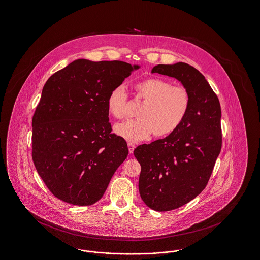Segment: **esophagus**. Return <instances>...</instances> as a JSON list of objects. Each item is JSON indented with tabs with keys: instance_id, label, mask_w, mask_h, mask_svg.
<instances>
[{
	"instance_id": "34e87169",
	"label": "esophagus",
	"mask_w": 260,
	"mask_h": 260,
	"mask_svg": "<svg viewBox=\"0 0 260 260\" xmlns=\"http://www.w3.org/2000/svg\"><path fill=\"white\" fill-rule=\"evenodd\" d=\"M128 148H129V154L131 155V154H133V151H134V149H135V145L133 144V143H128Z\"/></svg>"
}]
</instances>
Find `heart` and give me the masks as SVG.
I'll use <instances>...</instances> for the list:
<instances>
[{"instance_id":"obj_1","label":"heart","mask_w":260,"mask_h":260,"mask_svg":"<svg viewBox=\"0 0 260 260\" xmlns=\"http://www.w3.org/2000/svg\"><path fill=\"white\" fill-rule=\"evenodd\" d=\"M134 90L144 104L136 113L137 119L117 124L114 131L122 138L138 142L150 137L173 134L185 120L190 108V94L186 88L161 78H147L134 84ZM127 94L122 87H114L107 98V110L121 119L126 112Z\"/></svg>"}]
</instances>
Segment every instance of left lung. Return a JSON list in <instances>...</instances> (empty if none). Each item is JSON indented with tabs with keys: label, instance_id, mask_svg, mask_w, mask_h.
I'll use <instances>...</instances> for the list:
<instances>
[{
	"label": "left lung",
	"instance_id": "obj_1",
	"mask_svg": "<svg viewBox=\"0 0 260 260\" xmlns=\"http://www.w3.org/2000/svg\"><path fill=\"white\" fill-rule=\"evenodd\" d=\"M152 73L176 79L191 100L188 114L175 132L134 150L141 165V198L148 207L165 212L185 205L206 187L222 148V112L207 80L190 65L159 64Z\"/></svg>",
	"mask_w": 260,
	"mask_h": 260
}]
</instances>
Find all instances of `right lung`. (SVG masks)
I'll use <instances>...</instances> for the list:
<instances>
[{"instance_id": "1", "label": "right lung", "mask_w": 260, "mask_h": 260, "mask_svg": "<svg viewBox=\"0 0 260 260\" xmlns=\"http://www.w3.org/2000/svg\"><path fill=\"white\" fill-rule=\"evenodd\" d=\"M139 68L78 59L47 80L32 118V159L58 199L94 204L128 156L126 141L111 134L107 98Z\"/></svg>"}]
</instances>
